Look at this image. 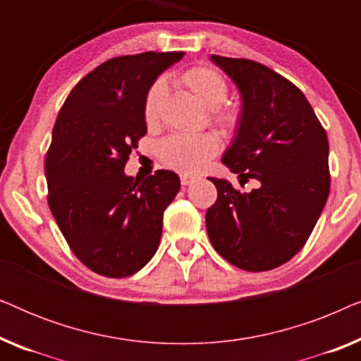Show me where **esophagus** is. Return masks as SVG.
Returning <instances> with one entry per match:
<instances>
[{
  "label": "esophagus",
  "mask_w": 361,
  "mask_h": 361,
  "mask_svg": "<svg viewBox=\"0 0 361 361\" xmlns=\"http://www.w3.org/2000/svg\"><path fill=\"white\" fill-rule=\"evenodd\" d=\"M195 179H197L195 176L182 174V176H180V184H182V185H189V184H192V182H194Z\"/></svg>",
  "instance_id": "1"
}]
</instances>
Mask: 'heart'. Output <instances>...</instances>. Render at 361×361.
Wrapping results in <instances>:
<instances>
[{
  "instance_id": "1",
  "label": "heart",
  "mask_w": 361,
  "mask_h": 361,
  "mask_svg": "<svg viewBox=\"0 0 361 361\" xmlns=\"http://www.w3.org/2000/svg\"><path fill=\"white\" fill-rule=\"evenodd\" d=\"M182 85L189 88L205 106L210 108L212 121L225 133H235L243 121V110L235 103H226L228 83L219 71L209 66L187 68L179 77ZM166 97V83L156 80L146 93L142 116L147 125L159 120L162 102ZM220 149V140L215 133L202 135H174L157 145L161 161L180 172H197Z\"/></svg>"
}]
</instances>
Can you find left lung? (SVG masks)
<instances>
[{
    "mask_svg": "<svg viewBox=\"0 0 361 361\" xmlns=\"http://www.w3.org/2000/svg\"><path fill=\"white\" fill-rule=\"evenodd\" d=\"M238 87L243 121L221 162L240 184L209 177L216 202L205 224L216 253L245 271H269L289 261L312 233L330 190L327 133L288 78L248 59L212 56Z\"/></svg>",
    "mask_w": 361,
    "mask_h": 361,
    "instance_id": "1",
    "label": "left lung"
}]
</instances>
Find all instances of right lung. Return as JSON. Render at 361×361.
<instances>
[{"label": "right lung", "instance_id": "1", "mask_svg": "<svg viewBox=\"0 0 361 361\" xmlns=\"http://www.w3.org/2000/svg\"><path fill=\"white\" fill-rule=\"evenodd\" d=\"M184 52L113 57L87 73L59 111L46 154L47 204L73 255L106 278H126L154 256L162 215L180 189L179 176L125 174L152 83Z\"/></svg>", "mask_w": 361, "mask_h": 361}]
</instances>
